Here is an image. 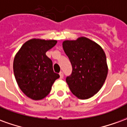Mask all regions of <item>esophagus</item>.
<instances>
[{"label":"esophagus","mask_w":127,"mask_h":127,"mask_svg":"<svg viewBox=\"0 0 127 127\" xmlns=\"http://www.w3.org/2000/svg\"><path fill=\"white\" fill-rule=\"evenodd\" d=\"M59 75H60V78H61V79H63V77H64L63 73V72H62V71L60 72V73H59Z\"/></svg>","instance_id":"34e87169"}]
</instances>
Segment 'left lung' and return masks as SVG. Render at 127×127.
Wrapping results in <instances>:
<instances>
[{
    "mask_svg": "<svg viewBox=\"0 0 127 127\" xmlns=\"http://www.w3.org/2000/svg\"><path fill=\"white\" fill-rule=\"evenodd\" d=\"M63 47L73 68L66 78L71 93L80 99L93 96L103 86L108 72L103 48L84 36L64 41Z\"/></svg>",
    "mask_w": 127,
    "mask_h": 127,
    "instance_id": "obj_1",
    "label": "left lung"
}]
</instances>
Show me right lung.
I'll list each match as a JSON object with an SVG mask.
<instances>
[{"instance_id": "add662e5", "label": "right lung", "mask_w": 127, "mask_h": 127, "mask_svg": "<svg viewBox=\"0 0 127 127\" xmlns=\"http://www.w3.org/2000/svg\"><path fill=\"white\" fill-rule=\"evenodd\" d=\"M56 40L32 39L24 43L15 54L13 73L21 91L33 100H41L50 93L60 75L54 72L52 61L45 53Z\"/></svg>"}]
</instances>
